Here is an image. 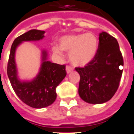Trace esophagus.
Returning <instances> with one entry per match:
<instances>
[{
	"instance_id": "obj_1",
	"label": "esophagus",
	"mask_w": 134,
	"mask_h": 134,
	"mask_svg": "<svg viewBox=\"0 0 134 134\" xmlns=\"http://www.w3.org/2000/svg\"><path fill=\"white\" fill-rule=\"evenodd\" d=\"M72 70H73V67H70L69 65H67V67H66V71H67V73H70Z\"/></svg>"
}]
</instances>
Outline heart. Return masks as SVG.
<instances>
[{
    "instance_id": "heart-1",
    "label": "heart",
    "mask_w": 134,
    "mask_h": 134,
    "mask_svg": "<svg viewBox=\"0 0 134 134\" xmlns=\"http://www.w3.org/2000/svg\"><path fill=\"white\" fill-rule=\"evenodd\" d=\"M98 41L93 34H80L63 37L60 42V47L54 46L53 53L62 55V51L69 52V59L75 66H84L90 63L96 55Z\"/></svg>"
}]
</instances>
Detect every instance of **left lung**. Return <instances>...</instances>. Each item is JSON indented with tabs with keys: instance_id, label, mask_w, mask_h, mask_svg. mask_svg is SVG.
<instances>
[{
	"instance_id": "obj_1",
	"label": "left lung",
	"mask_w": 134,
	"mask_h": 134,
	"mask_svg": "<svg viewBox=\"0 0 134 134\" xmlns=\"http://www.w3.org/2000/svg\"><path fill=\"white\" fill-rule=\"evenodd\" d=\"M123 57L117 40L106 32L99 36L96 55L83 67H75L80 75L79 93L84 101L92 104L111 99L120 85Z\"/></svg>"
}]
</instances>
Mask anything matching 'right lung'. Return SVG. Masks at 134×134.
Instances as JSON below:
<instances>
[{
    "label": "right lung",
    "instance_id": "add662e5",
    "mask_svg": "<svg viewBox=\"0 0 134 134\" xmlns=\"http://www.w3.org/2000/svg\"><path fill=\"white\" fill-rule=\"evenodd\" d=\"M44 31L33 29L17 37L11 47L7 64V75L14 92L24 103L35 109L47 107L55 101V89L67 75L65 64L48 62L47 53L43 51V62L36 79L30 82H21L17 79L14 62L16 48L23 41L40 40L44 37Z\"/></svg>",
    "mask_w": 134,
    "mask_h": 134
}]
</instances>
